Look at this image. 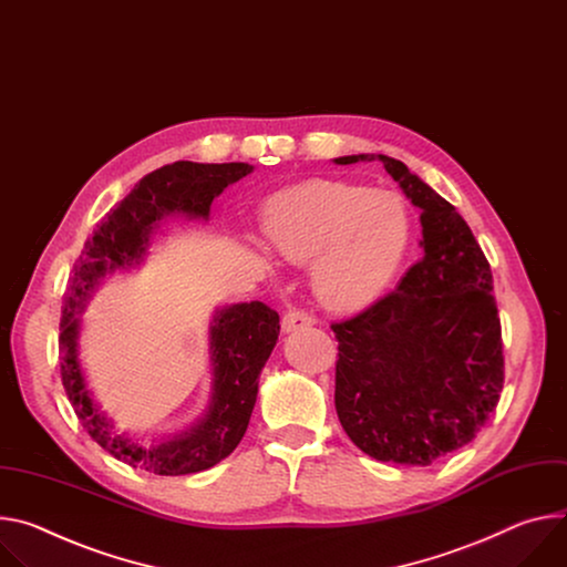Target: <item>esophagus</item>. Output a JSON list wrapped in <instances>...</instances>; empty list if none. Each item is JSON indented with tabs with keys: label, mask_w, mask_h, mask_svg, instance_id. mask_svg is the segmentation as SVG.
I'll list each match as a JSON object with an SVG mask.
<instances>
[{
	"label": "esophagus",
	"mask_w": 567,
	"mask_h": 567,
	"mask_svg": "<svg viewBox=\"0 0 567 567\" xmlns=\"http://www.w3.org/2000/svg\"><path fill=\"white\" fill-rule=\"evenodd\" d=\"M312 323H315V319H312L310 315H307L305 310H296V307H291V310L282 317V330H285V332L310 328Z\"/></svg>",
	"instance_id": "1"
}]
</instances>
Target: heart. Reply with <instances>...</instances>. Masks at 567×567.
<instances>
[{
	"mask_svg": "<svg viewBox=\"0 0 567 567\" xmlns=\"http://www.w3.org/2000/svg\"><path fill=\"white\" fill-rule=\"evenodd\" d=\"M267 246L291 265L312 262V289L330 312L369 307L400 269L411 237L409 210L395 192L315 178L267 198Z\"/></svg>",
	"mask_w": 567,
	"mask_h": 567,
	"instance_id": "obj_1",
	"label": "heart"
}]
</instances>
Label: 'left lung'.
Wrapping results in <instances>:
<instances>
[{"mask_svg":"<svg viewBox=\"0 0 567 567\" xmlns=\"http://www.w3.org/2000/svg\"><path fill=\"white\" fill-rule=\"evenodd\" d=\"M380 161L421 208L423 260L395 291L332 323L334 406L350 441L378 461L430 466L471 443L504 386L491 265L452 203L389 156Z\"/></svg>","mask_w":567,"mask_h":567,"instance_id":"8db88e82","label":"left lung"}]
</instances>
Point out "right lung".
Instances as JSON below:
<instances>
[{
	"label": "right lung",
	"instance_id": "add662e5",
	"mask_svg": "<svg viewBox=\"0 0 567 567\" xmlns=\"http://www.w3.org/2000/svg\"><path fill=\"white\" fill-rule=\"evenodd\" d=\"M252 172L246 163L198 165L178 161L146 174L104 217L74 262L61 317V378L87 434L115 458L153 475H192L213 468L241 441L257 398V378L278 341L280 317L265 302L221 310L210 330L215 393L210 411L189 432L140 447L117 436L90 398L79 359V312L106 271L142 262L148 233L167 215L208 217L210 203L230 183Z\"/></svg>",
	"mask_w": 567,
	"mask_h": 567
}]
</instances>
